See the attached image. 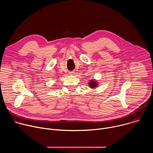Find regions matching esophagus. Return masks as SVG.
Masks as SVG:
<instances>
[{
	"label": "esophagus",
	"instance_id": "esophagus-1",
	"mask_svg": "<svg viewBox=\"0 0 153 153\" xmlns=\"http://www.w3.org/2000/svg\"><path fill=\"white\" fill-rule=\"evenodd\" d=\"M74 73H74V71H73L70 72V75H73V74H74Z\"/></svg>",
	"mask_w": 153,
	"mask_h": 153
}]
</instances>
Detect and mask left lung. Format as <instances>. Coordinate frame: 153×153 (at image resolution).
Here are the masks:
<instances>
[{
	"instance_id": "obj_1",
	"label": "left lung",
	"mask_w": 153,
	"mask_h": 153,
	"mask_svg": "<svg viewBox=\"0 0 153 153\" xmlns=\"http://www.w3.org/2000/svg\"><path fill=\"white\" fill-rule=\"evenodd\" d=\"M90 86L91 87V88H94V87H96L97 85V82H95L94 81H91L90 82Z\"/></svg>"
}]
</instances>
